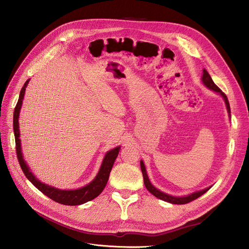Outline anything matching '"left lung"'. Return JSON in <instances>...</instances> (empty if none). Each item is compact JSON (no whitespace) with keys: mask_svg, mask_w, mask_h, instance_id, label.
<instances>
[{"mask_svg":"<svg viewBox=\"0 0 249 249\" xmlns=\"http://www.w3.org/2000/svg\"><path fill=\"white\" fill-rule=\"evenodd\" d=\"M202 83L210 89H213L216 92H219L222 98L224 99L225 101V104H226V107H227V110L228 112L231 113V106H229V102L227 100V97L226 94L224 92H222V90L213 83V79L210 78L209 73L207 72V71L203 70V74H202ZM141 168H142V177H143V181H144V185L146 187V189L149 191V193L151 195H154L156 197L161 199V200H164V201H167V202H170V203H174V204H185V203H188L190 201H193L196 198H198L199 196H201L202 195H204L206 191L210 188V187H207L203 190H200V191H197V193H195V194H191L187 196H184V197H177V196H168V195H165L163 193H161L160 190L157 189L154 185H152L147 178V175H146V171H145V167H144V164L142 162V160L141 161Z\"/></svg>","mask_w":249,"mask_h":249,"instance_id":"left-lung-1","label":"left lung"}]
</instances>
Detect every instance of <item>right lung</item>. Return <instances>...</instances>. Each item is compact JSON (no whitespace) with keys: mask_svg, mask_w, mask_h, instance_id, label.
<instances>
[{"mask_svg":"<svg viewBox=\"0 0 249 249\" xmlns=\"http://www.w3.org/2000/svg\"><path fill=\"white\" fill-rule=\"evenodd\" d=\"M30 80H28L25 85L23 86L21 92H20V97H18V101L17 103V106L15 107L14 111V121H13V125H14V133H15V141H16V151H17V157L18 163H20V166L23 170V173L25 174L26 178L37 188L40 191L47 196L49 198L53 199L55 202H59L61 204L65 205H79L83 204L85 202H88L93 198L97 197L102 194V191L104 190L105 186L107 185V182L108 180V177L110 174V170L112 168V165L114 163V160H116L118 155H119V150L120 146L113 148L109 150L107 154L106 155L104 161L102 163L101 169L99 171L98 176L95 177V178L88 185L80 188V189H75V190H61L58 188L52 187L50 185L44 184L41 181L37 180L33 174L30 171L28 165L26 164L25 160H23L22 156V150H21V142H20V130H18V113H20V109L22 107L23 99H24V94L26 90V87L28 85Z\"/></svg>","mask_w":249,"mask_h":249,"instance_id":"obj_1","label":"right lung"}]
</instances>
